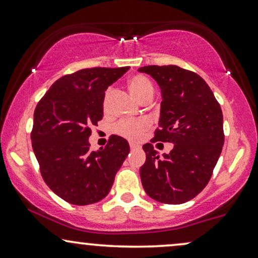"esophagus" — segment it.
I'll use <instances>...</instances> for the list:
<instances>
[{"instance_id": "34e87169", "label": "esophagus", "mask_w": 258, "mask_h": 258, "mask_svg": "<svg viewBox=\"0 0 258 258\" xmlns=\"http://www.w3.org/2000/svg\"><path fill=\"white\" fill-rule=\"evenodd\" d=\"M130 148H131V150H136V149H139V145L135 144V143H130Z\"/></svg>"}]
</instances>
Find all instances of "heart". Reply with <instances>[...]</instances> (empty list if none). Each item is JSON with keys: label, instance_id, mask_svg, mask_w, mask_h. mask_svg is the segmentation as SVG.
Segmentation results:
<instances>
[{"label": "heart", "instance_id": "heart-1", "mask_svg": "<svg viewBox=\"0 0 258 258\" xmlns=\"http://www.w3.org/2000/svg\"><path fill=\"white\" fill-rule=\"evenodd\" d=\"M128 89L139 102L147 96L154 95L153 83L144 76H135L128 80ZM150 127V121L147 119L122 120L114 126V132L121 137L137 142L144 132Z\"/></svg>", "mask_w": 258, "mask_h": 258}]
</instances>
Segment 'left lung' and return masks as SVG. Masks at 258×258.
<instances>
[{
  "label": "left lung",
  "mask_w": 258,
  "mask_h": 258,
  "mask_svg": "<svg viewBox=\"0 0 258 258\" xmlns=\"http://www.w3.org/2000/svg\"><path fill=\"white\" fill-rule=\"evenodd\" d=\"M138 71L153 77L162 94L159 128L151 142L175 144L163 157L151 143L143 145L147 155L139 169L143 187L161 203H185L206 187L218 163L225 142L221 107L197 73L174 64Z\"/></svg>",
  "instance_id": "1"
}]
</instances>
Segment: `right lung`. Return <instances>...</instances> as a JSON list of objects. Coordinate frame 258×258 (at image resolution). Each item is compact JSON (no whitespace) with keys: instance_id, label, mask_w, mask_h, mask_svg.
Segmentation results:
<instances>
[{"instance_id":"1","label":"right lung","mask_w":258,"mask_h":258,"mask_svg":"<svg viewBox=\"0 0 258 258\" xmlns=\"http://www.w3.org/2000/svg\"><path fill=\"white\" fill-rule=\"evenodd\" d=\"M130 67H94L61 77L45 92L33 114V153L49 188L76 206L109 194L130 153L126 139L111 136L104 149L90 150L91 127L103 117L105 90Z\"/></svg>"}]
</instances>
